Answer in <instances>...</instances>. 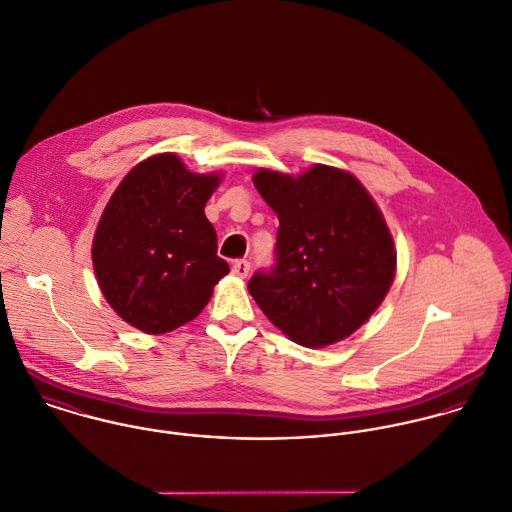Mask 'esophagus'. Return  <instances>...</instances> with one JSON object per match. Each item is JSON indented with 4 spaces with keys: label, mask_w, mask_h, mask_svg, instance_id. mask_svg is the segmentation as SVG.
<instances>
[{
    "label": "esophagus",
    "mask_w": 512,
    "mask_h": 512,
    "mask_svg": "<svg viewBox=\"0 0 512 512\" xmlns=\"http://www.w3.org/2000/svg\"><path fill=\"white\" fill-rule=\"evenodd\" d=\"M249 269H251V265H249L247 259H237V261H233V265H231L233 275H237V277H241V279L249 275Z\"/></svg>",
    "instance_id": "esophagus-1"
}]
</instances>
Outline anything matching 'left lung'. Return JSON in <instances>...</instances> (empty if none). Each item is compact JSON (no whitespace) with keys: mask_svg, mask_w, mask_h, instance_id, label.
Returning <instances> with one entry per match:
<instances>
[{"mask_svg":"<svg viewBox=\"0 0 512 512\" xmlns=\"http://www.w3.org/2000/svg\"><path fill=\"white\" fill-rule=\"evenodd\" d=\"M253 183L279 217L275 263L249 293L289 339L333 345L385 299L397 253L367 189L347 171L315 165L301 177L261 169Z\"/></svg>","mask_w":512,"mask_h":512,"instance_id":"left-lung-1","label":"left lung"}]
</instances>
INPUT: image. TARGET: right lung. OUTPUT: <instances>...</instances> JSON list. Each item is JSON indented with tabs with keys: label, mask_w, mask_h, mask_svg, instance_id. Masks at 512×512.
<instances>
[{
	"label": "right lung",
	"mask_w": 512,
	"mask_h": 512,
	"mask_svg": "<svg viewBox=\"0 0 512 512\" xmlns=\"http://www.w3.org/2000/svg\"><path fill=\"white\" fill-rule=\"evenodd\" d=\"M217 175H195L173 153L135 165L111 195L93 239V269L113 311L159 335L195 319L229 273L205 203Z\"/></svg>",
	"instance_id": "obj_1"
}]
</instances>
